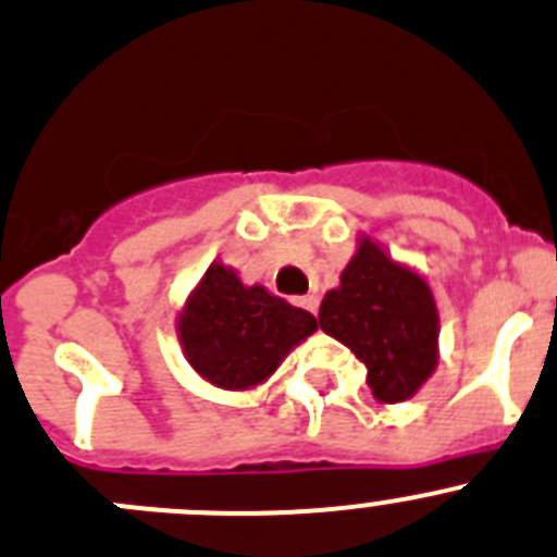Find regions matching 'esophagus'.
Wrapping results in <instances>:
<instances>
[{"label": "esophagus", "mask_w": 557, "mask_h": 557, "mask_svg": "<svg viewBox=\"0 0 557 557\" xmlns=\"http://www.w3.org/2000/svg\"><path fill=\"white\" fill-rule=\"evenodd\" d=\"M296 305L305 307L307 312H312V315H315V312H318V296L307 294V296H301V299H296Z\"/></svg>", "instance_id": "34e87169"}]
</instances>
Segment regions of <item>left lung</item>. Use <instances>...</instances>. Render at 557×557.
Here are the masks:
<instances>
[{
    "label": "left lung",
    "instance_id": "left-lung-1",
    "mask_svg": "<svg viewBox=\"0 0 557 557\" xmlns=\"http://www.w3.org/2000/svg\"><path fill=\"white\" fill-rule=\"evenodd\" d=\"M318 323L367 367V386L381 403L413 397L438 361V310L430 285L361 239L339 288L321 301Z\"/></svg>",
    "mask_w": 557,
    "mask_h": 557
}]
</instances>
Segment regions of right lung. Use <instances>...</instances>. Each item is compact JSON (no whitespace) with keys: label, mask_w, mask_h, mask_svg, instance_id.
I'll return each mask as SVG.
<instances>
[{"label":"right lung","mask_w":557,"mask_h":557,"mask_svg":"<svg viewBox=\"0 0 557 557\" xmlns=\"http://www.w3.org/2000/svg\"><path fill=\"white\" fill-rule=\"evenodd\" d=\"M318 321L307 310L242 285L236 272L209 267L180 315V339L198 375L220 388H250L267 381Z\"/></svg>","instance_id":"right-lung-1"}]
</instances>
